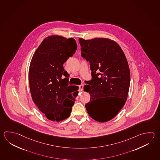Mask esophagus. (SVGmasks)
<instances>
[{
    "mask_svg": "<svg viewBox=\"0 0 160 160\" xmlns=\"http://www.w3.org/2000/svg\"><path fill=\"white\" fill-rule=\"evenodd\" d=\"M78 87H79V89H80V91H82V90H83V88H84V84L80 85L78 86Z\"/></svg>",
    "mask_w": 160,
    "mask_h": 160,
    "instance_id": "esophagus-1",
    "label": "esophagus"
}]
</instances>
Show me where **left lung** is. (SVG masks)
Instances as JSON below:
<instances>
[{
    "mask_svg": "<svg viewBox=\"0 0 160 160\" xmlns=\"http://www.w3.org/2000/svg\"><path fill=\"white\" fill-rule=\"evenodd\" d=\"M81 56L90 64L91 75L84 89L91 100L85 105L91 118L106 122L115 117L126 102L130 85L128 64L117 43L108 38L78 39ZM110 98L112 100H109Z\"/></svg>",
    "mask_w": 160,
    "mask_h": 160,
    "instance_id": "8db88e82",
    "label": "left lung"
}]
</instances>
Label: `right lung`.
<instances>
[{
  "instance_id": "obj_1",
  "label": "right lung",
  "mask_w": 160,
  "mask_h": 160,
  "mask_svg": "<svg viewBox=\"0 0 160 160\" xmlns=\"http://www.w3.org/2000/svg\"><path fill=\"white\" fill-rule=\"evenodd\" d=\"M75 40L48 37L35 51L30 64L29 82L31 96L39 110L52 121L69 117L78 92L69 85V75L63 64L77 49Z\"/></svg>"
}]
</instances>
